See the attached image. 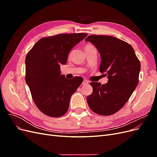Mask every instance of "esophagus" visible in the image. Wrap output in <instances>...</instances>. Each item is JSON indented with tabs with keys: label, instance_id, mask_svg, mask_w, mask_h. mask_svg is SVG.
I'll use <instances>...</instances> for the list:
<instances>
[{
	"label": "esophagus",
	"instance_id": "1",
	"mask_svg": "<svg viewBox=\"0 0 157 157\" xmlns=\"http://www.w3.org/2000/svg\"><path fill=\"white\" fill-rule=\"evenodd\" d=\"M89 84V82L88 81V80H86V79H84L83 82H82V84H83V85H87V84Z\"/></svg>",
	"mask_w": 157,
	"mask_h": 157
}]
</instances>
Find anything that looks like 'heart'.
<instances>
[{
	"label": "heart",
	"mask_w": 157,
	"mask_h": 157,
	"mask_svg": "<svg viewBox=\"0 0 157 157\" xmlns=\"http://www.w3.org/2000/svg\"><path fill=\"white\" fill-rule=\"evenodd\" d=\"M92 46V45H91V44H87L86 45H85V47H84V49H85V48H88V47H90V46Z\"/></svg>",
	"instance_id": "b5f03b06"
}]
</instances>
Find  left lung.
<instances>
[{
  "instance_id": "left-lung-1",
  "label": "left lung",
  "mask_w": 157,
  "mask_h": 157,
  "mask_svg": "<svg viewBox=\"0 0 157 157\" xmlns=\"http://www.w3.org/2000/svg\"><path fill=\"white\" fill-rule=\"evenodd\" d=\"M85 40L100 53L99 71L109 79L105 84L90 83L93 92L87 97L88 104L98 115H111L125 105L138 84L140 61L132 46L116 37L92 35Z\"/></svg>"
}]
</instances>
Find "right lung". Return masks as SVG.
Listing matches in <instances>:
<instances>
[{"instance_id":"right-lung-1","label":"right lung","mask_w":157,"mask_h":157,"mask_svg":"<svg viewBox=\"0 0 157 157\" xmlns=\"http://www.w3.org/2000/svg\"><path fill=\"white\" fill-rule=\"evenodd\" d=\"M87 33L59 34L37 41L25 58V81L39 110L51 117L67 111L70 99L83 82L80 77L67 79L61 75L60 65L67 63L71 50Z\"/></svg>"}]
</instances>
